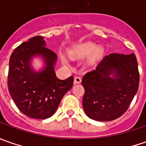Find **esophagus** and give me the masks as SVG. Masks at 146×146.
Here are the masks:
<instances>
[{
    "mask_svg": "<svg viewBox=\"0 0 146 146\" xmlns=\"http://www.w3.org/2000/svg\"><path fill=\"white\" fill-rule=\"evenodd\" d=\"M81 82V78L79 77V76H76L75 77V80H74V83L75 84H80Z\"/></svg>",
    "mask_w": 146,
    "mask_h": 146,
    "instance_id": "1",
    "label": "esophagus"
}]
</instances>
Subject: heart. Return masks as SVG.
<instances>
[{"label": "heart", "instance_id": "1", "mask_svg": "<svg viewBox=\"0 0 146 146\" xmlns=\"http://www.w3.org/2000/svg\"><path fill=\"white\" fill-rule=\"evenodd\" d=\"M102 53V48H98L97 49V46L92 44V43H87L84 44L80 45L79 48H77V52H76V55L78 56H88V55H92V60L95 61L98 59Z\"/></svg>", "mask_w": 146, "mask_h": 146}]
</instances>
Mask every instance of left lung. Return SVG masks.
I'll list each match as a JSON object with an SVG mask.
<instances>
[{
    "mask_svg": "<svg viewBox=\"0 0 146 146\" xmlns=\"http://www.w3.org/2000/svg\"><path fill=\"white\" fill-rule=\"evenodd\" d=\"M113 74V77L110 75ZM140 81L134 53H110L95 70L82 79L84 88L83 107L86 115L97 121H111L128 109L137 92Z\"/></svg>",
    "mask_w": 146,
    "mask_h": 146,
    "instance_id": "1",
    "label": "left lung"
}]
</instances>
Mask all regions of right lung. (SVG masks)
I'll use <instances>...</instances> for the list:
<instances>
[{
    "label": "right lung",
    "instance_id": "right-lung-1",
    "mask_svg": "<svg viewBox=\"0 0 146 146\" xmlns=\"http://www.w3.org/2000/svg\"><path fill=\"white\" fill-rule=\"evenodd\" d=\"M44 45V37H32L14 49L9 65L7 83L11 98L23 114L37 119L51 117L74 83L73 76L63 80L56 76L53 66L57 55ZM36 55L42 56L46 64L40 72H35L30 65Z\"/></svg>",
    "mask_w": 146,
    "mask_h": 146
}]
</instances>
